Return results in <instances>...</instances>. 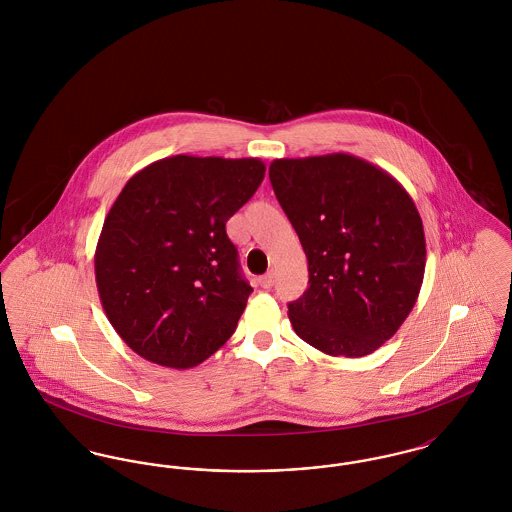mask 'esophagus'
<instances>
[{
  "label": "esophagus",
  "mask_w": 512,
  "mask_h": 512,
  "mask_svg": "<svg viewBox=\"0 0 512 512\" xmlns=\"http://www.w3.org/2000/svg\"><path fill=\"white\" fill-rule=\"evenodd\" d=\"M272 284H274V274H272V272H268V274L259 278V286L265 288V290H270Z\"/></svg>",
  "instance_id": "obj_1"
}]
</instances>
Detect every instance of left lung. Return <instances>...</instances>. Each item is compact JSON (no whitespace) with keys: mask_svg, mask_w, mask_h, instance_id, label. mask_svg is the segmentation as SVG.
<instances>
[{"mask_svg":"<svg viewBox=\"0 0 512 512\" xmlns=\"http://www.w3.org/2000/svg\"><path fill=\"white\" fill-rule=\"evenodd\" d=\"M268 176L309 263V288L288 305L295 334L332 357L376 351L413 311L424 278L411 195L347 153L274 159Z\"/></svg>","mask_w":512,"mask_h":512,"instance_id":"obj_1","label":"left lung"}]
</instances>
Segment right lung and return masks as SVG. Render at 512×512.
Instances as JSON below:
<instances>
[{
  "instance_id": "right-lung-1",
  "label": "right lung",
  "mask_w": 512,
  "mask_h": 512,
  "mask_svg": "<svg viewBox=\"0 0 512 512\" xmlns=\"http://www.w3.org/2000/svg\"><path fill=\"white\" fill-rule=\"evenodd\" d=\"M265 178L259 159L174 155L136 172L96 247L103 311L140 357L192 368L234 334L253 288L226 236Z\"/></svg>"
}]
</instances>
